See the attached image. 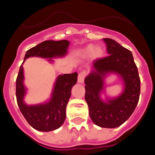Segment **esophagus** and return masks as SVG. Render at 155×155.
I'll use <instances>...</instances> for the list:
<instances>
[{
    "instance_id": "obj_1",
    "label": "esophagus",
    "mask_w": 155,
    "mask_h": 155,
    "mask_svg": "<svg viewBox=\"0 0 155 155\" xmlns=\"http://www.w3.org/2000/svg\"><path fill=\"white\" fill-rule=\"evenodd\" d=\"M85 76H86L85 71H81V73H79L78 78V83H80V84H82V83L84 82Z\"/></svg>"
}]
</instances>
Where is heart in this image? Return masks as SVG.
<instances>
[{
  "instance_id": "heart-1",
  "label": "heart",
  "mask_w": 155,
  "mask_h": 155,
  "mask_svg": "<svg viewBox=\"0 0 155 155\" xmlns=\"http://www.w3.org/2000/svg\"><path fill=\"white\" fill-rule=\"evenodd\" d=\"M82 53L85 55L91 54L92 57L94 59H100L105 54V49L101 45H97L94 46L93 44H88L83 49Z\"/></svg>"
}]
</instances>
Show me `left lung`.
<instances>
[{
    "instance_id": "left-lung-1",
    "label": "left lung",
    "mask_w": 155,
    "mask_h": 155,
    "mask_svg": "<svg viewBox=\"0 0 155 155\" xmlns=\"http://www.w3.org/2000/svg\"><path fill=\"white\" fill-rule=\"evenodd\" d=\"M109 57L93 62L84 79L85 101L89 116L95 125L116 128L125 123L134 113L139 101L140 80L130 51L112 39H103ZM116 74L123 82L121 93L115 97L105 94V78ZM105 95V99L101 94Z\"/></svg>"
}]
</instances>
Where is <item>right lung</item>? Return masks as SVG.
Masks as SVG:
<instances>
[{
	"label": "right lung",
	"instance_id": "obj_1",
	"mask_svg": "<svg viewBox=\"0 0 155 155\" xmlns=\"http://www.w3.org/2000/svg\"><path fill=\"white\" fill-rule=\"evenodd\" d=\"M69 46L68 40L44 41L26 52L20 67L16 80L18 105L29 125L36 130L49 132L55 130L63 125L66 119V107L71 95V89L77 83L78 73L58 75L49 99L42 103L28 105L25 102L27 87L24 84L23 64L26 59L32 57L47 59L48 62L53 64V59L64 57L68 54Z\"/></svg>",
	"mask_w": 155,
	"mask_h": 155
}]
</instances>
